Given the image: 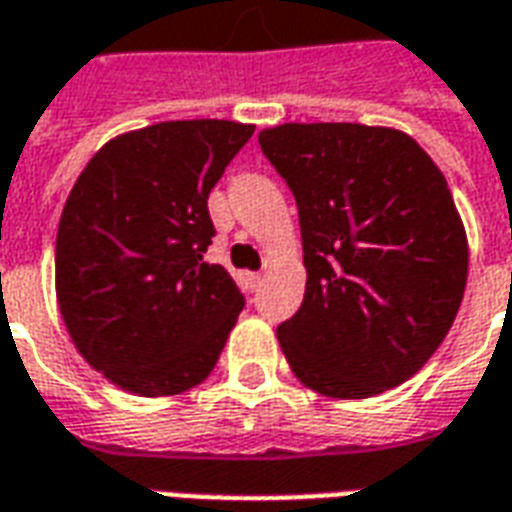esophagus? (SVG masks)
<instances>
[{
	"label": "esophagus",
	"mask_w": 512,
	"mask_h": 512,
	"mask_svg": "<svg viewBox=\"0 0 512 512\" xmlns=\"http://www.w3.org/2000/svg\"><path fill=\"white\" fill-rule=\"evenodd\" d=\"M263 277H266V274H252V282H255V288L260 285V282H263Z\"/></svg>",
	"instance_id": "esophagus-1"
}]
</instances>
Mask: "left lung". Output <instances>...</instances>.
<instances>
[{"label": "left lung", "instance_id": "left-lung-1", "mask_svg": "<svg viewBox=\"0 0 512 512\" xmlns=\"http://www.w3.org/2000/svg\"><path fill=\"white\" fill-rule=\"evenodd\" d=\"M299 205L307 290L277 337L329 397H370L428 362L461 307L469 252L447 180L408 134L285 123L257 136Z\"/></svg>", "mask_w": 512, "mask_h": 512}]
</instances>
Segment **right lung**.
<instances>
[{
	"label": "right lung",
	"mask_w": 512,
	"mask_h": 512,
	"mask_svg": "<svg viewBox=\"0 0 512 512\" xmlns=\"http://www.w3.org/2000/svg\"><path fill=\"white\" fill-rule=\"evenodd\" d=\"M255 134L230 120H169L104 145L57 230V299L79 354L112 384L164 397L200 384L244 310L202 257L208 194Z\"/></svg>",
	"instance_id": "right-lung-1"
}]
</instances>
